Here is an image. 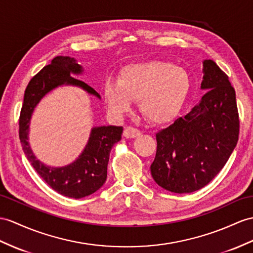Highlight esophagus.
<instances>
[{"label": "esophagus", "instance_id": "esophagus-1", "mask_svg": "<svg viewBox=\"0 0 253 253\" xmlns=\"http://www.w3.org/2000/svg\"><path fill=\"white\" fill-rule=\"evenodd\" d=\"M140 131L138 130V128L136 127H133V126H126L125 127V131H123V135L126 138H134L138 136V135H140Z\"/></svg>", "mask_w": 253, "mask_h": 253}]
</instances>
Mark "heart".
<instances>
[{"label":"heart","instance_id":"1","mask_svg":"<svg viewBox=\"0 0 253 253\" xmlns=\"http://www.w3.org/2000/svg\"><path fill=\"white\" fill-rule=\"evenodd\" d=\"M190 89L188 72L164 61H148L123 67L118 80L108 79L103 93L117 116L126 114L138 100L140 113L153 123L168 122L182 107Z\"/></svg>","mask_w":253,"mask_h":253}]
</instances>
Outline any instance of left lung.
<instances>
[{
  "label": "left lung",
  "mask_w": 253,
  "mask_h": 253,
  "mask_svg": "<svg viewBox=\"0 0 253 253\" xmlns=\"http://www.w3.org/2000/svg\"><path fill=\"white\" fill-rule=\"evenodd\" d=\"M199 105L159 131L156 158L150 166L155 181L174 193L205 187L229 160L239 135L235 90L229 76L212 60L203 64Z\"/></svg>",
  "instance_id": "1"
}]
</instances>
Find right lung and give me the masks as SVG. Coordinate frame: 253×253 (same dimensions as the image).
Returning <instances> with one entry per match:
<instances>
[{
    "mask_svg": "<svg viewBox=\"0 0 253 253\" xmlns=\"http://www.w3.org/2000/svg\"><path fill=\"white\" fill-rule=\"evenodd\" d=\"M83 67L70 57H55L50 64L42 67L30 80L24 91L23 104L19 117V138L23 151L49 187L58 193L73 199H82L100 189L107 178V164L112 147L121 139L122 126L93 127L87 146L75 162L64 168H49L36 160L29 146L28 135L30 119L34 107L49 91L61 84L79 85L89 93L100 97V94L82 80L71 76L80 74Z\"/></svg>",
    "mask_w": 253,
    "mask_h": 253,
    "instance_id": "obj_1",
    "label": "right lung"
}]
</instances>
